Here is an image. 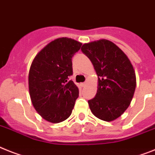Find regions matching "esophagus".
<instances>
[{"label":"esophagus","instance_id":"34e87169","mask_svg":"<svg viewBox=\"0 0 155 155\" xmlns=\"http://www.w3.org/2000/svg\"><path fill=\"white\" fill-rule=\"evenodd\" d=\"M86 84H87V83H82V84H80V85H81V87H85Z\"/></svg>","mask_w":155,"mask_h":155}]
</instances>
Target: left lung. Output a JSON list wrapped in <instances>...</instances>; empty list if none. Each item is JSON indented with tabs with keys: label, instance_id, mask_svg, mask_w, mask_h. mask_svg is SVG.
I'll return each mask as SVG.
<instances>
[{
	"label": "left lung",
	"instance_id": "8db88e82",
	"mask_svg": "<svg viewBox=\"0 0 155 155\" xmlns=\"http://www.w3.org/2000/svg\"><path fill=\"white\" fill-rule=\"evenodd\" d=\"M98 78L95 97L88 101L96 117L112 121L127 110L136 90V73L128 57L112 41L102 39L83 45Z\"/></svg>",
	"mask_w": 155,
	"mask_h": 155
}]
</instances>
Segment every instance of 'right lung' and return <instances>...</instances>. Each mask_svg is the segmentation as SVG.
Instances as JSON below:
<instances>
[{
  "mask_svg": "<svg viewBox=\"0 0 155 155\" xmlns=\"http://www.w3.org/2000/svg\"><path fill=\"white\" fill-rule=\"evenodd\" d=\"M82 44L61 38L38 53L29 71V91L36 111L45 120L60 123L70 117L79 97L72 75L71 58Z\"/></svg>",
  "mask_w": 155,
  "mask_h": 155,
  "instance_id": "obj_1",
  "label": "right lung"
}]
</instances>
